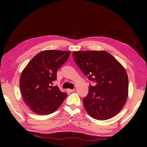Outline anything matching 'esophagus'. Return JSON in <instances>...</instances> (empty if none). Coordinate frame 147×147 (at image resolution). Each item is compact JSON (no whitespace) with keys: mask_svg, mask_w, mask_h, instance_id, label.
<instances>
[{"mask_svg":"<svg viewBox=\"0 0 147 147\" xmlns=\"http://www.w3.org/2000/svg\"><path fill=\"white\" fill-rule=\"evenodd\" d=\"M74 91V89H67V91L69 92V93H71V92H73Z\"/></svg>","mask_w":147,"mask_h":147,"instance_id":"34e87169","label":"esophagus"}]
</instances>
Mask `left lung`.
Returning a JSON list of instances; mask_svg holds the SVG:
<instances>
[{
    "label": "left lung",
    "mask_w": 147,
    "mask_h": 147,
    "mask_svg": "<svg viewBox=\"0 0 147 147\" xmlns=\"http://www.w3.org/2000/svg\"><path fill=\"white\" fill-rule=\"evenodd\" d=\"M76 63L89 80L88 94L83 98L88 114L97 120H107L119 113L128 93V78L123 66L104 51H74Z\"/></svg>",
    "instance_id": "left-lung-1"
}]
</instances>
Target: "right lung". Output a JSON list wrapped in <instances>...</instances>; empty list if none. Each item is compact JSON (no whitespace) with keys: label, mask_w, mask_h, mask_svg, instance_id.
<instances>
[{"label":"right lung","mask_w":147,"mask_h":147,"mask_svg":"<svg viewBox=\"0 0 147 147\" xmlns=\"http://www.w3.org/2000/svg\"><path fill=\"white\" fill-rule=\"evenodd\" d=\"M70 51L47 50L36 54L24 69L20 77L23 100L32 111L49 115L55 111L67 94L51 84L57 71L67 60Z\"/></svg>","instance_id":"obj_1"}]
</instances>
